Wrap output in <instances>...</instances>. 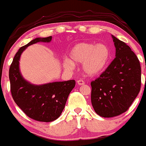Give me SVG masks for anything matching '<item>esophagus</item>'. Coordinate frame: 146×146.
I'll return each instance as SVG.
<instances>
[{
  "instance_id": "esophagus-1",
  "label": "esophagus",
  "mask_w": 146,
  "mask_h": 146,
  "mask_svg": "<svg viewBox=\"0 0 146 146\" xmlns=\"http://www.w3.org/2000/svg\"><path fill=\"white\" fill-rule=\"evenodd\" d=\"M77 84L79 85H83L84 84V82L83 80H82V79H79V80H77Z\"/></svg>"
}]
</instances>
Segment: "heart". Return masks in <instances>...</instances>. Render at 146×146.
Instances as JSON below:
<instances>
[{"mask_svg": "<svg viewBox=\"0 0 146 146\" xmlns=\"http://www.w3.org/2000/svg\"><path fill=\"white\" fill-rule=\"evenodd\" d=\"M70 59H64L63 65L72 70L74 63H82L83 72L88 76H96L104 71L110 59V51L106 44L82 42L70 50Z\"/></svg>", "mask_w": 146, "mask_h": 146, "instance_id": "heart-1", "label": "heart"}]
</instances>
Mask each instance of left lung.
Segmentation results:
<instances>
[{
	"label": "left lung",
	"instance_id": "8db88e82",
	"mask_svg": "<svg viewBox=\"0 0 146 146\" xmlns=\"http://www.w3.org/2000/svg\"><path fill=\"white\" fill-rule=\"evenodd\" d=\"M116 57L100 76L91 82V100L95 112L111 118L126 111L140 92L141 68L135 53L112 35Z\"/></svg>",
	"mask_w": 146,
	"mask_h": 146
}]
</instances>
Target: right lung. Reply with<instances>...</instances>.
Listing matches in <instances>:
<instances>
[{
    "label": "right lung",
    "instance_id": "obj_1",
    "mask_svg": "<svg viewBox=\"0 0 146 146\" xmlns=\"http://www.w3.org/2000/svg\"><path fill=\"white\" fill-rule=\"evenodd\" d=\"M52 36L37 37L19 49L9 69L11 92L16 104L28 117L42 122H51L60 117L75 80L56 82L43 85L31 84L21 76L19 60L25 48L39 42H49Z\"/></svg>",
    "mask_w": 146,
    "mask_h": 146
}]
</instances>
